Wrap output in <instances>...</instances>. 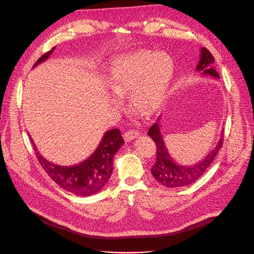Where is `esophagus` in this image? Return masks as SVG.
Listing matches in <instances>:
<instances>
[{
    "label": "esophagus",
    "mask_w": 254,
    "mask_h": 254,
    "mask_svg": "<svg viewBox=\"0 0 254 254\" xmlns=\"http://www.w3.org/2000/svg\"><path fill=\"white\" fill-rule=\"evenodd\" d=\"M139 135H140V132L136 131V130H128V131L124 133V139L126 142H130L134 140L135 137H137Z\"/></svg>",
    "instance_id": "obj_1"
}]
</instances>
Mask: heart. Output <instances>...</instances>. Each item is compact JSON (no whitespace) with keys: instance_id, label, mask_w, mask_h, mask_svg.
<instances>
[{"instance_id":"heart-1","label":"heart","mask_w":254,"mask_h":254,"mask_svg":"<svg viewBox=\"0 0 254 254\" xmlns=\"http://www.w3.org/2000/svg\"><path fill=\"white\" fill-rule=\"evenodd\" d=\"M174 73L166 53L140 51L115 58L110 65L109 86L118 95L131 91V103L143 113L155 112L162 103ZM119 105L121 98H113Z\"/></svg>"}]
</instances>
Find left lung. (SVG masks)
<instances>
[{
    "mask_svg": "<svg viewBox=\"0 0 254 254\" xmlns=\"http://www.w3.org/2000/svg\"><path fill=\"white\" fill-rule=\"evenodd\" d=\"M196 71L202 76L219 78V74L214 67V57L205 48H202L200 51V58H199L196 66ZM159 120L160 118L157 119V122L149 128L147 132L157 146V159L155 165L151 167V174L163 187L172 189L187 187L198 180L205 173L206 168L213 162L215 156L217 155L219 148L221 147L222 136L224 135H221L216 146L198 163L183 165L177 163L168 151L162 133H161Z\"/></svg>",
    "mask_w": 254,
    "mask_h": 254,
    "instance_id": "left-lung-1",
    "label": "left lung"
}]
</instances>
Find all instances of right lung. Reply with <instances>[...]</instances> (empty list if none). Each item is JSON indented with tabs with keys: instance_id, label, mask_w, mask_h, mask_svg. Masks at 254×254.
<instances>
[{
	"instance_id": "1",
	"label": "right lung",
	"mask_w": 254,
	"mask_h": 254,
	"mask_svg": "<svg viewBox=\"0 0 254 254\" xmlns=\"http://www.w3.org/2000/svg\"><path fill=\"white\" fill-rule=\"evenodd\" d=\"M54 50L55 48L45 53L34 66L47 60ZM32 142L37 159L50 178L61 189L81 197L92 196L103 190L113 171V157L124 144L119 129L108 130L105 132L97 148L88 159L76 165L60 166L44 159L36 148L33 140Z\"/></svg>"
}]
</instances>
